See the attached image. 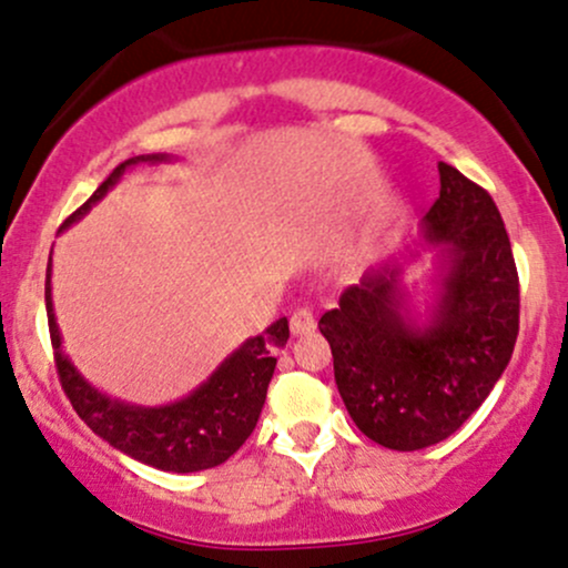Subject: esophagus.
Wrapping results in <instances>:
<instances>
[{"label":"esophagus","mask_w":568,"mask_h":568,"mask_svg":"<svg viewBox=\"0 0 568 568\" xmlns=\"http://www.w3.org/2000/svg\"><path fill=\"white\" fill-rule=\"evenodd\" d=\"M314 327H316V316H314V311H308V308H297L290 318L292 335H305V333H311Z\"/></svg>","instance_id":"obj_1"}]
</instances>
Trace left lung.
Listing matches in <instances>:
<instances>
[{
  "label": "left lung",
  "instance_id": "obj_1",
  "mask_svg": "<svg viewBox=\"0 0 568 568\" xmlns=\"http://www.w3.org/2000/svg\"><path fill=\"white\" fill-rule=\"evenodd\" d=\"M439 199L422 235L443 257L429 322L407 316L399 265L348 286L318 318L335 384L362 435L392 450L443 443L486 403L518 341L520 284L499 209L439 161Z\"/></svg>",
  "mask_w": 568,
  "mask_h": 568
}]
</instances>
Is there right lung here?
Masks as SVG:
<instances>
[{
  "label": "right lung",
  "mask_w": 568,
  "mask_h": 568,
  "mask_svg": "<svg viewBox=\"0 0 568 568\" xmlns=\"http://www.w3.org/2000/svg\"><path fill=\"white\" fill-rule=\"evenodd\" d=\"M169 161V155H136L120 163L118 169L99 184V190L72 216H67L61 227L78 222L91 212L93 203L106 195V190L118 184L123 171L136 163ZM44 308H48L50 343H53L55 369L78 416L99 437H104L112 448L125 456L163 473H201V469L220 467L227 462L246 437L257 426L260 410L265 405L267 384L276 369L273 348H282L290 337L286 316L273 322L263 335L250 337L241 348L227 356L220 367L209 375V381L193 394L163 407H142L110 399L93 388L78 373V367L61 352V333L55 324L53 301H50V263L44 278Z\"/></svg>",
  "instance_id": "obj_1"
}]
</instances>
